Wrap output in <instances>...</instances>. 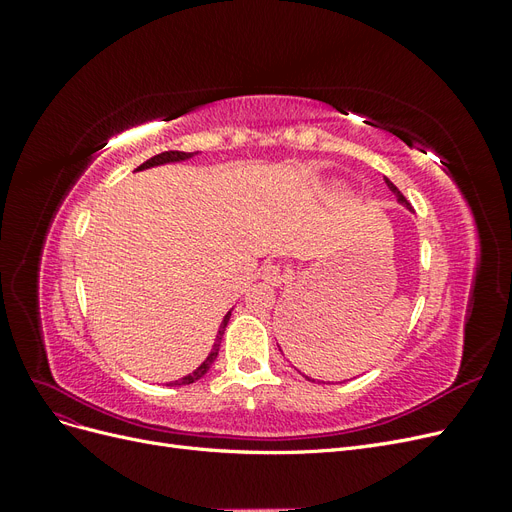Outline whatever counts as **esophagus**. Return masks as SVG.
<instances>
[{
    "mask_svg": "<svg viewBox=\"0 0 512 512\" xmlns=\"http://www.w3.org/2000/svg\"><path fill=\"white\" fill-rule=\"evenodd\" d=\"M262 280L271 286H280L286 280V273L280 265H273V262H269V265L262 267Z\"/></svg>",
    "mask_w": 512,
    "mask_h": 512,
    "instance_id": "obj_1",
    "label": "esophagus"
}]
</instances>
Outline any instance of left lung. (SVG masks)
I'll list each match as a JSON object with an SVG mask.
<instances>
[{"instance_id": "8db88e82", "label": "left lung", "mask_w": 512, "mask_h": 512, "mask_svg": "<svg viewBox=\"0 0 512 512\" xmlns=\"http://www.w3.org/2000/svg\"><path fill=\"white\" fill-rule=\"evenodd\" d=\"M384 181H386V185H389V190L395 194L397 203H399V205H404L406 209H410V211H412V207H410V203H408V200H406V196L397 190V185H395L393 181H389V179H384ZM303 376H305V374H303ZM305 378H307V376H305ZM307 380H312V378H307ZM312 382H316V380H312Z\"/></svg>"}]
</instances>
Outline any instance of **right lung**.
<instances>
[{
	"instance_id": "right-lung-1",
	"label": "right lung",
	"mask_w": 512,
	"mask_h": 512,
	"mask_svg": "<svg viewBox=\"0 0 512 512\" xmlns=\"http://www.w3.org/2000/svg\"><path fill=\"white\" fill-rule=\"evenodd\" d=\"M198 151H192V153H188V151H164V153H158V156H153V158H149L145 164H141L138 166L136 170H145V168H151V166H160V164H170V162H183V160H190V158H194ZM230 314H232V309L230 312L224 316V320H222V324H220V329H218V335H215V342H213V348H211V352H209V356L207 359L203 361V365H200L198 369H194L192 374H188V376H183L181 380H175V382H168L166 386H183V384H192V382H196V380H200L203 378L207 371L211 369V365H213V361L218 359V352H220V344H222V337H224V331H226V324H228V320H230Z\"/></svg>"
}]
</instances>
